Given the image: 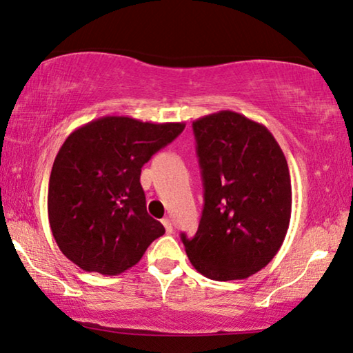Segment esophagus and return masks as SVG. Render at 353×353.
Masks as SVG:
<instances>
[{"label": "esophagus", "instance_id": "34e87169", "mask_svg": "<svg viewBox=\"0 0 353 353\" xmlns=\"http://www.w3.org/2000/svg\"><path fill=\"white\" fill-rule=\"evenodd\" d=\"M162 225L165 227V232L167 233H172V230H173V225H172V221L170 219H162Z\"/></svg>", "mask_w": 353, "mask_h": 353}]
</instances>
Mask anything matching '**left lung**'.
<instances>
[{"label":"left lung","instance_id":"1","mask_svg":"<svg viewBox=\"0 0 353 353\" xmlns=\"http://www.w3.org/2000/svg\"><path fill=\"white\" fill-rule=\"evenodd\" d=\"M203 178V211L192 240L181 233L192 267L214 281L246 279L283 246L292 213L285 156L267 128L221 110L192 123Z\"/></svg>","mask_w":353,"mask_h":353}]
</instances>
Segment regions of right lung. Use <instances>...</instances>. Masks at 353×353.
<instances>
[{
	"label": "right lung",
	"instance_id": "add662e5",
	"mask_svg": "<svg viewBox=\"0 0 353 353\" xmlns=\"http://www.w3.org/2000/svg\"><path fill=\"white\" fill-rule=\"evenodd\" d=\"M184 126L108 115L69 134L53 162L47 210L59 251L70 262L117 276L164 235V225L146 211L140 173Z\"/></svg>",
	"mask_w": 353,
	"mask_h": 353
}]
</instances>
